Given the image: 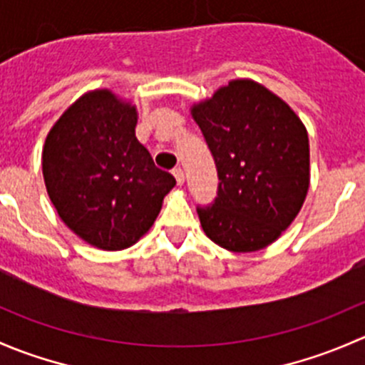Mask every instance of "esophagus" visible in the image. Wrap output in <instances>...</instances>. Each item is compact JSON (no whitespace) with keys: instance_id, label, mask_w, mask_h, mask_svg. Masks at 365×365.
Here are the masks:
<instances>
[{"instance_id":"34e87169","label":"esophagus","mask_w":365,"mask_h":365,"mask_svg":"<svg viewBox=\"0 0 365 365\" xmlns=\"http://www.w3.org/2000/svg\"><path fill=\"white\" fill-rule=\"evenodd\" d=\"M173 176H175V178H176V183H178V185H182L183 180H185V175H183V169L182 168H175V169H173Z\"/></svg>"}]
</instances>
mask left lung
I'll return each instance as SVG.
<instances>
[{
	"mask_svg": "<svg viewBox=\"0 0 365 365\" xmlns=\"http://www.w3.org/2000/svg\"><path fill=\"white\" fill-rule=\"evenodd\" d=\"M192 116L219 178L212 205L196 208L206 237L233 252L267 247L304 205L307 130L286 102L247 79L220 88Z\"/></svg>",
	"mask_w": 365,
	"mask_h": 365,
	"instance_id": "left-lung-1",
	"label": "left lung"
}]
</instances>
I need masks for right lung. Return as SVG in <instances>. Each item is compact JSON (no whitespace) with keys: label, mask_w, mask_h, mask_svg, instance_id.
<instances>
[{"label":"right lung","mask_w":365,"mask_h":365,"mask_svg":"<svg viewBox=\"0 0 365 365\" xmlns=\"http://www.w3.org/2000/svg\"><path fill=\"white\" fill-rule=\"evenodd\" d=\"M135 123L132 106L108 90L91 91L65 111L43 146V180L61 220L104 251L135 244L176 183L138 141Z\"/></svg>","instance_id":"1"}]
</instances>
